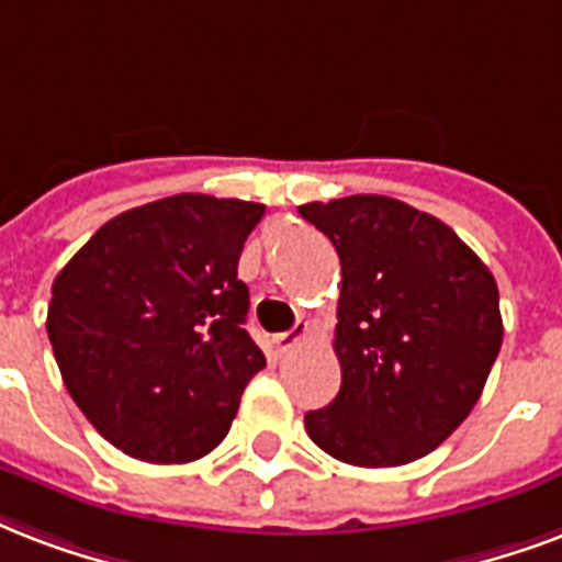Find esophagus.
I'll return each instance as SVG.
<instances>
[{"label":"esophagus","mask_w":562,"mask_h":562,"mask_svg":"<svg viewBox=\"0 0 562 562\" xmlns=\"http://www.w3.org/2000/svg\"><path fill=\"white\" fill-rule=\"evenodd\" d=\"M306 333H310V327H306L303 321H297V324L291 329H285V333H277V336H273V345L280 350H291L300 338H306Z\"/></svg>","instance_id":"34e87169"}]
</instances>
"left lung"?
<instances>
[{
    "instance_id": "obj_1",
    "label": "left lung",
    "mask_w": 562,
    "mask_h": 562,
    "mask_svg": "<svg viewBox=\"0 0 562 562\" xmlns=\"http://www.w3.org/2000/svg\"><path fill=\"white\" fill-rule=\"evenodd\" d=\"M300 214L341 259V389L306 413V434L350 465L418 460L465 422L498 357L495 277L451 226L392 196L306 203Z\"/></svg>"
}]
</instances>
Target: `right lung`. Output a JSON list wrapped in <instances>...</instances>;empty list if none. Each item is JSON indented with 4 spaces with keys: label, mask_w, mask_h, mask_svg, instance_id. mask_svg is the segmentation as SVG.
Segmentation results:
<instances>
[{
    "label": "right lung",
    "mask_w": 562,
    "mask_h": 562,
    "mask_svg": "<svg viewBox=\"0 0 562 562\" xmlns=\"http://www.w3.org/2000/svg\"><path fill=\"white\" fill-rule=\"evenodd\" d=\"M265 205L177 194L111 217L53 282L46 333L85 418L128 457L191 462L229 434L265 353L244 241Z\"/></svg>",
    "instance_id": "add662e5"
}]
</instances>
